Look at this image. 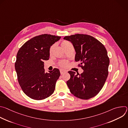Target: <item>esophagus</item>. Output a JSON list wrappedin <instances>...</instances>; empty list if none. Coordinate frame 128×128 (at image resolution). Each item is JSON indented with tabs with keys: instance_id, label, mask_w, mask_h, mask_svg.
<instances>
[{
	"instance_id": "34e87169",
	"label": "esophagus",
	"mask_w": 128,
	"mask_h": 128,
	"mask_svg": "<svg viewBox=\"0 0 128 128\" xmlns=\"http://www.w3.org/2000/svg\"><path fill=\"white\" fill-rule=\"evenodd\" d=\"M60 74H64V73H65V72H66V71L65 70H64V69H60Z\"/></svg>"
}]
</instances>
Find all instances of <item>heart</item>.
I'll use <instances>...</instances> for the list:
<instances>
[{
  "label": "heart",
  "mask_w": 128,
  "mask_h": 128,
  "mask_svg": "<svg viewBox=\"0 0 128 128\" xmlns=\"http://www.w3.org/2000/svg\"><path fill=\"white\" fill-rule=\"evenodd\" d=\"M61 46L63 47V48L65 50L67 48H68L69 46H71V44L68 41L63 40L61 42ZM54 48H55V44H52L50 46V50H49V52H50V54H52V52H53V50H54ZM59 65L60 66L63 67H65L67 66V65H68V61H65V60H61V61H60L59 62Z\"/></svg>",
  "instance_id": "obj_1"
}]
</instances>
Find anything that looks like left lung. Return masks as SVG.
I'll list each match as a JSON object with an SVG mask.
<instances>
[{
    "label": "left lung",
    "mask_w": 128,
    "mask_h": 128,
    "mask_svg": "<svg viewBox=\"0 0 128 128\" xmlns=\"http://www.w3.org/2000/svg\"><path fill=\"white\" fill-rule=\"evenodd\" d=\"M76 52L75 60L84 70L76 74L69 71L70 78L67 84L72 94L87 100L97 95L103 88L108 75L109 59L104 46L93 36L83 34L66 36ZM79 75V76L78 75Z\"/></svg>",
    "instance_id": "1"
}]
</instances>
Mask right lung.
Returning a JSON list of instances; mask_svg holds the SVG:
<instances>
[{
    "mask_svg": "<svg viewBox=\"0 0 128 128\" xmlns=\"http://www.w3.org/2000/svg\"><path fill=\"white\" fill-rule=\"evenodd\" d=\"M60 36L44 34L31 38L19 50L14 66L18 80L24 93L31 99L40 100L54 93L60 73L57 68L45 72L44 60L50 58V46Z\"/></svg>",
    "mask_w": 128,
    "mask_h": 128,
    "instance_id": "right-lung-1",
    "label": "right lung"
}]
</instances>
